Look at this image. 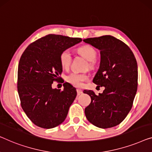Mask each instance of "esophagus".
Returning a JSON list of instances; mask_svg holds the SVG:
<instances>
[{
    "instance_id": "34e87169",
    "label": "esophagus",
    "mask_w": 152,
    "mask_h": 152,
    "mask_svg": "<svg viewBox=\"0 0 152 152\" xmlns=\"http://www.w3.org/2000/svg\"><path fill=\"white\" fill-rule=\"evenodd\" d=\"M77 94H78V95H80V94H81V93H82L83 91H81V89H80V88H77Z\"/></svg>"
}]
</instances>
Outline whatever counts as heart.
<instances>
[{"label": "heart", "mask_w": 152, "mask_h": 152, "mask_svg": "<svg viewBox=\"0 0 152 152\" xmlns=\"http://www.w3.org/2000/svg\"><path fill=\"white\" fill-rule=\"evenodd\" d=\"M78 53L89 61V67L92 69L94 65V60H96V56H97L96 50L91 46L86 45L80 47L78 49ZM71 53L69 50H64L61 53L60 56V61L63 69H69L70 65H71ZM66 80L68 82L74 86L81 87L82 86L84 81L88 80V75H87L86 74L72 72L66 77Z\"/></svg>", "instance_id": "1"}]
</instances>
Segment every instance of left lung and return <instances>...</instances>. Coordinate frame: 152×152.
<instances>
[{"label":"left lung","mask_w":152,"mask_h":152,"mask_svg":"<svg viewBox=\"0 0 152 152\" xmlns=\"http://www.w3.org/2000/svg\"><path fill=\"white\" fill-rule=\"evenodd\" d=\"M83 42L100 50L99 68L92 81L105 87L99 95L91 90L83 91L91 98L85 108L86 116L99 128L114 127L125 119L132 107L138 86L136 58L128 46L112 36Z\"/></svg>","instance_id":"obj_1"}]
</instances>
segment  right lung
<instances>
[{
	"label": "right lung",
	"instance_id": "add662e5",
	"mask_svg": "<svg viewBox=\"0 0 152 152\" xmlns=\"http://www.w3.org/2000/svg\"><path fill=\"white\" fill-rule=\"evenodd\" d=\"M81 38L49 34L27 47L20 59L18 92L28 118L42 128L50 129L64 121L77 91L69 83L62 91L53 88L62 72L60 56L81 42Z\"/></svg>",
	"mask_w": 152,
	"mask_h": 152
}]
</instances>
